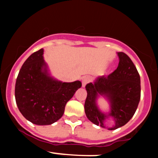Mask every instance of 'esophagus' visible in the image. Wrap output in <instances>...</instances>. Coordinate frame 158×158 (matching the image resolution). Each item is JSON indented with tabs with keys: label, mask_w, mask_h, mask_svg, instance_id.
Listing matches in <instances>:
<instances>
[{
	"label": "esophagus",
	"mask_w": 158,
	"mask_h": 158,
	"mask_svg": "<svg viewBox=\"0 0 158 158\" xmlns=\"http://www.w3.org/2000/svg\"><path fill=\"white\" fill-rule=\"evenodd\" d=\"M90 81V78L89 77H84L82 78V87H85V85L88 84Z\"/></svg>",
	"instance_id": "34e87169"
}]
</instances>
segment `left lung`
<instances>
[{
	"mask_svg": "<svg viewBox=\"0 0 158 158\" xmlns=\"http://www.w3.org/2000/svg\"><path fill=\"white\" fill-rule=\"evenodd\" d=\"M119 64L108 77H98L94 83L86 85L87 95L85 111L90 122L104 126L108 116L98 109L96 100L99 95L109 99L110 112L115 126L109 130H115L126 125L135 114L140 99V77L131 59L125 52H118Z\"/></svg>",
	"mask_w": 158,
	"mask_h": 158,
	"instance_id": "1",
	"label": "left lung"
}]
</instances>
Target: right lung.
I'll use <instances>...</instances> for the list:
<instances>
[{"mask_svg":"<svg viewBox=\"0 0 158 158\" xmlns=\"http://www.w3.org/2000/svg\"><path fill=\"white\" fill-rule=\"evenodd\" d=\"M43 49L24 61L16 79L18 108L27 120L35 125H50L59 120L67 102L81 88V82H61L50 77L43 59Z\"/></svg>","mask_w":158,"mask_h":158,"instance_id":"obj_1","label":"right lung"}]
</instances>
